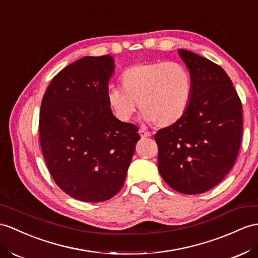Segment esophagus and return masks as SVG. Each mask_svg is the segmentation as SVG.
Here are the masks:
<instances>
[{"mask_svg":"<svg viewBox=\"0 0 258 258\" xmlns=\"http://www.w3.org/2000/svg\"><path fill=\"white\" fill-rule=\"evenodd\" d=\"M139 134H140L141 138H148V137L151 136V134L149 133V131L144 130V129H140V130H139Z\"/></svg>","mask_w":258,"mask_h":258,"instance_id":"34e87169","label":"esophagus"}]
</instances>
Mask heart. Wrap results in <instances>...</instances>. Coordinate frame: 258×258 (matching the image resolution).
Masks as SVG:
<instances>
[{"instance_id": "heart-1", "label": "heart", "mask_w": 258, "mask_h": 258, "mask_svg": "<svg viewBox=\"0 0 258 258\" xmlns=\"http://www.w3.org/2000/svg\"><path fill=\"white\" fill-rule=\"evenodd\" d=\"M121 89H109L107 104L119 120L128 121L138 107L147 120L168 127L184 116L192 96L189 70L178 62H147L121 73Z\"/></svg>"}]
</instances>
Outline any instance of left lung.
<instances>
[{
  "instance_id": "left-lung-1",
  "label": "left lung",
  "mask_w": 258,
  "mask_h": 258,
  "mask_svg": "<svg viewBox=\"0 0 258 258\" xmlns=\"http://www.w3.org/2000/svg\"><path fill=\"white\" fill-rule=\"evenodd\" d=\"M192 77L189 106L177 122L154 135L159 172L173 189L202 194L218 185L233 167L243 133L242 103L223 69L179 49Z\"/></svg>"
}]
</instances>
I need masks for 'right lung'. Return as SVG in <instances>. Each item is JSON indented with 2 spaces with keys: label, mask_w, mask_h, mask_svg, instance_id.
I'll use <instances>...</instances> for the list:
<instances>
[{
  "label": "right lung",
  "mask_w": 258,
  "mask_h": 258,
  "mask_svg": "<svg viewBox=\"0 0 258 258\" xmlns=\"http://www.w3.org/2000/svg\"><path fill=\"white\" fill-rule=\"evenodd\" d=\"M112 61L84 56L69 64L41 102L39 139L49 173L69 196L86 203L121 189L140 139L137 125L118 120L107 104Z\"/></svg>",
  "instance_id": "obj_1"
}]
</instances>
